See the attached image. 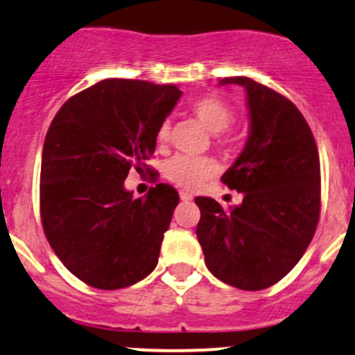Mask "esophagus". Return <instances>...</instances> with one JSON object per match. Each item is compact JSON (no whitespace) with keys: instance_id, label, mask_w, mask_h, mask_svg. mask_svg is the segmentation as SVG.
I'll list each match as a JSON object with an SVG mask.
<instances>
[{"instance_id":"34e87169","label":"esophagus","mask_w":355,"mask_h":355,"mask_svg":"<svg viewBox=\"0 0 355 355\" xmlns=\"http://www.w3.org/2000/svg\"><path fill=\"white\" fill-rule=\"evenodd\" d=\"M179 198H181L182 202H191L193 195H191V193H188V191H181V193H179Z\"/></svg>"}]
</instances>
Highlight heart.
<instances>
[{"mask_svg": "<svg viewBox=\"0 0 355 355\" xmlns=\"http://www.w3.org/2000/svg\"><path fill=\"white\" fill-rule=\"evenodd\" d=\"M191 112L210 133H222L234 121V112L222 98L207 96L196 98ZM171 138V124L164 121L157 130V144L166 145ZM218 171L217 160L211 157L174 155L164 164V176L184 189H196Z\"/></svg>", "mask_w": 355, "mask_h": 355, "instance_id": "b5f03b06", "label": "heart"}]
</instances>
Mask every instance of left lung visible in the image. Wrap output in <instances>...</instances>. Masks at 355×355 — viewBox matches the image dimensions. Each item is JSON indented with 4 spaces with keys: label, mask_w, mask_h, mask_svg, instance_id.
Wrapping results in <instances>:
<instances>
[{
    "label": "left lung",
    "mask_w": 355,
    "mask_h": 355,
    "mask_svg": "<svg viewBox=\"0 0 355 355\" xmlns=\"http://www.w3.org/2000/svg\"><path fill=\"white\" fill-rule=\"evenodd\" d=\"M246 90L250 135L222 182L243 193L224 210L196 196V237L207 268L222 282L261 291L287 275L311 243L320 218V155L304 116L288 98L248 78L220 85Z\"/></svg>",
    "instance_id": "8db88e82"
}]
</instances>
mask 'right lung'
<instances>
[{"mask_svg": "<svg viewBox=\"0 0 355 355\" xmlns=\"http://www.w3.org/2000/svg\"><path fill=\"white\" fill-rule=\"evenodd\" d=\"M181 96L176 85L109 78L54 116L42 148V227L82 282L114 291L157 266L179 195L159 182L135 200L124 179L155 152L157 130Z\"/></svg>", "mask_w": 355, "mask_h": 355, "instance_id": "add662e5", "label": "right lung"}]
</instances>
